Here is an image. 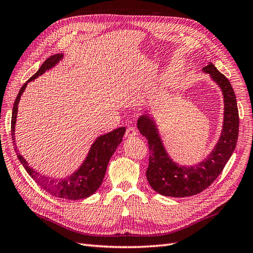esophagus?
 <instances>
[{"label":"esophagus","mask_w":253,"mask_h":253,"mask_svg":"<svg viewBox=\"0 0 253 253\" xmlns=\"http://www.w3.org/2000/svg\"><path fill=\"white\" fill-rule=\"evenodd\" d=\"M137 135V131L134 126H127L126 131V137H134Z\"/></svg>","instance_id":"obj_1"}]
</instances>
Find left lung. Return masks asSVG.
Here are the masks:
<instances>
[{"label": "left lung", "instance_id": "left-lung-1", "mask_svg": "<svg viewBox=\"0 0 253 253\" xmlns=\"http://www.w3.org/2000/svg\"><path fill=\"white\" fill-rule=\"evenodd\" d=\"M223 90L225 101L224 126L220 138L208 158L194 167H180L174 164L159 138L154 121L143 115L137 126L148 139L149 166L145 174L150 186L157 193L172 197H187L203 192L224 170L235 149L239 137V110L231 83L211 62L204 67Z\"/></svg>", "mask_w": 253, "mask_h": 253}]
</instances>
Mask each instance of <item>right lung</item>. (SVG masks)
<instances>
[{"mask_svg": "<svg viewBox=\"0 0 253 253\" xmlns=\"http://www.w3.org/2000/svg\"><path fill=\"white\" fill-rule=\"evenodd\" d=\"M62 58L61 53L50 56L48 59L45 60V62L41 65L33 77H30L26 83H24L19 91V94L16 98V101L13 103L12 109V116H11V137L14 142V125H16V118L18 114V104L20 101L21 95L24 91L27 83L33 81L37 77H39L46 70H49L56 63L59 62V60ZM126 127H118L114 129L111 133L104 134L100 137H98L97 140L91 145L88 155L81 166L80 169L74 173L70 177L65 179H49L47 177L40 175L36 172L33 168H30L26 160L19 153L17 147H14V150L17 152L18 158L25 168L27 173L32 176V178L39 185L42 189H44L49 194L57 196L60 198H65V200H82V198L88 197L89 195L94 194L98 188L100 187L102 180L104 178L106 168L114 152L116 151V148L122 140V136L125 135ZM16 144V143H14Z\"/></svg>", "mask_w": 253, "mask_h": 253, "instance_id": "1", "label": "right lung"}]
</instances>
